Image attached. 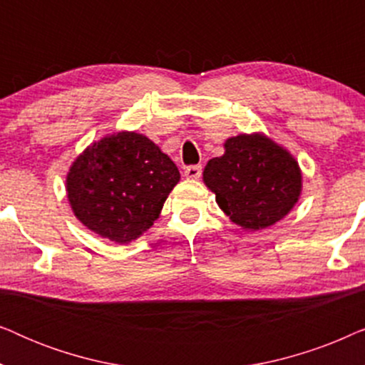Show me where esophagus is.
Returning <instances> with one entry per match:
<instances>
[{"mask_svg":"<svg viewBox=\"0 0 365 365\" xmlns=\"http://www.w3.org/2000/svg\"><path fill=\"white\" fill-rule=\"evenodd\" d=\"M201 173H202V168L201 166H189L186 168V171H184V176L187 179H199L201 178Z\"/></svg>","mask_w":365,"mask_h":365,"instance_id":"34e87169","label":"esophagus"}]
</instances>
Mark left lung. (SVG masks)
<instances>
[{"mask_svg":"<svg viewBox=\"0 0 365 365\" xmlns=\"http://www.w3.org/2000/svg\"><path fill=\"white\" fill-rule=\"evenodd\" d=\"M202 181L221 211L244 231L276 224L296 206L302 171L286 148L262 133L237 134L224 143V154L209 159Z\"/></svg>","mask_w":365,"mask_h":365,"instance_id":"left-lung-1","label":"left lung"}]
</instances>
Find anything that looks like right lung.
Listing matches in <instances>:
<instances>
[{"label":"right lung","instance_id":"add662e5","mask_svg":"<svg viewBox=\"0 0 365 365\" xmlns=\"http://www.w3.org/2000/svg\"><path fill=\"white\" fill-rule=\"evenodd\" d=\"M179 179L176 164L151 139L119 131L74 159L66 194L83 226L108 241L129 244L153 226Z\"/></svg>","mask_w":365,"mask_h":365}]
</instances>
